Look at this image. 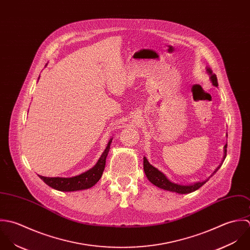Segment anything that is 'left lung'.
Here are the masks:
<instances>
[{
	"mask_svg": "<svg viewBox=\"0 0 250 250\" xmlns=\"http://www.w3.org/2000/svg\"><path fill=\"white\" fill-rule=\"evenodd\" d=\"M208 72L210 74V80L212 82V85L217 87L218 83H217V78L216 75L212 73V71L210 70V68L207 69ZM225 150V154H224V158L226 157V151H227V145H225L224 147ZM220 167V166H219ZM219 167L216 168V170L214 171V173L217 172V170L219 169ZM144 171L145 174L147 176V178L149 179L151 184H153L154 186H156L157 188H160L162 189L165 190H169V191H173V192H177V193H181V194H187V193H190L193 192L195 190H197L200 188L203 185H205L208 181H204V182H198L194 185H190V186H181V185H177L174 183H171L165 176L164 174H162L160 171H158L155 167H153L152 165H150L148 161V159L146 157H144Z\"/></svg>",
	"mask_w": 250,
	"mask_h": 250,
	"instance_id": "8db88e82",
	"label": "left lung"
}]
</instances>
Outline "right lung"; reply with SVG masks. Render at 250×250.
I'll list each match as a JSON object with an SVG mask.
<instances>
[{
	"instance_id": "add662e5",
	"label": "right lung",
	"mask_w": 250,
	"mask_h": 250,
	"mask_svg": "<svg viewBox=\"0 0 250 250\" xmlns=\"http://www.w3.org/2000/svg\"><path fill=\"white\" fill-rule=\"evenodd\" d=\"M111 142L112 141L110 140L106 149L101 154L98 163L92 169L79 176H75L72 178H48L40 175L39 176L47 186L60 191H76L90 188L100 181L102 176Z\"/></svg>"
}]
</instances>
